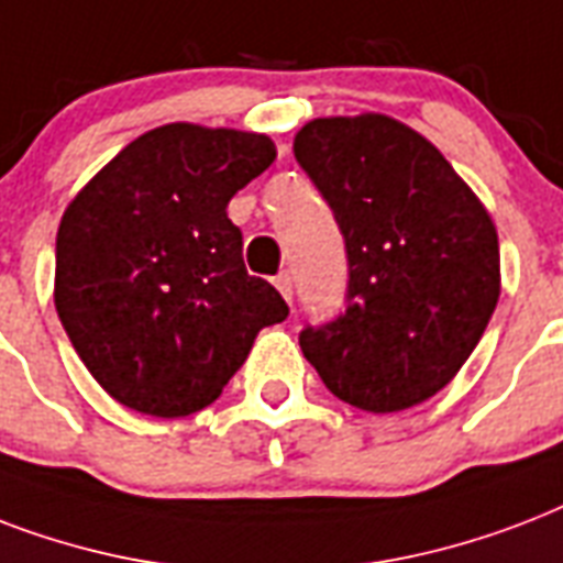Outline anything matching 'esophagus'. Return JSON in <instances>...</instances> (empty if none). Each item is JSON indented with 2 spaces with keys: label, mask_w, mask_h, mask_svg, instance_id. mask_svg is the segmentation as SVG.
I'll return each mask as SVG.
<instances>
[{
  "label": "esophagus",
  "mask_w": 563,
  "mask_h": 563,
  "mask_svg": "<svg viewBox=\"0 0 563 563\" xmlns=\"http://www.w3.org/2000/svg\"><path fill=\"white\" fill-rule=\"evenodd\" d=\"M276 287H278V294L285 296L287 302H294V276H290L287 269L276 276Z\"/></svg>",
  "instance_id": "obj_1"
}]
</instances>
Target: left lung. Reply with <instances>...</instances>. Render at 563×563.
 I'll return each mask as SVG.
<instances>
[{
  "label": "left lung",
  "instance_id": "1",
  "mask_svg": "<svg viewBox=\"0 0 563 563\" xmlns=\"http://www.w3.org/2000/svg\"><path fill=\"white\" fill-rule=\"evenodd\" d=\"M294 155L343 234L346 311L305 325L322 385L394 413L452 382L499 299V241L485 205L422 134L382 114L311 120Z\"/></svg>",
  "mask_w": 563,
  "mask_h": 563
}]
</instances>
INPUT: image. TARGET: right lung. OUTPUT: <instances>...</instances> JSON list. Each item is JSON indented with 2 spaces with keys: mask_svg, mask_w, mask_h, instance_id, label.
Here are the masks:
<instances>
[{
  "mask_svg": "<svg viewBox=\"0 0 563 563\" xmlns=\"http://www.w3.org/2000/svg\"><path fill=\"white\" fill-rule=\"evenodd\" d=\"M276 161L264 134L173 123L132 141L64 211L55 308L90 376L150 417L202 411L264 325L287 317L246 273L232 196Z\"/></svg>",
  "mask_w": 563,
  "mask_h": 563,
  "instance_id": "obj_1",
  "label": "right lung"
}]
</instances>
